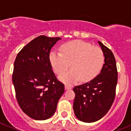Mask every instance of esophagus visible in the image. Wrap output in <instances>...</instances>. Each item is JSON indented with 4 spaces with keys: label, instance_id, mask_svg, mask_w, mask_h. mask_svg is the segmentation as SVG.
Wrapping results in <instances>:
<instances>
[{
    "label": "esophagus",
    "instance_id": "34e87169",
    "mask_svg": "<svg viewBox=\"0 0 131 131\" xmlns=\"http://www.w3.org/2000/svg\"><path fill=\"white\" fill-rule=\"evenodd\" d=\"M64 88H65V90H70V89H72L71 86H69V85H65Z\"/></svg>",
    "mask_w": 131,
    "mask_h": 131
}]
</instances>
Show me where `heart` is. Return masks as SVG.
<instances>
[{
    "label": "heart",
    "mask_w": 131,
    "mask_h": 131,
    "mask_svg": "<svg viewBox=\"0 0 131 131\" xmlns=\"http://www.w3.org/2000/svg\"><path fill=\"white\" fill-rule=\"evenodd\" d=\"M61 53L50 52L49 60L56 74H61L69 67L72 69L59 76L66 84H74L79 80L87 82L96 78L105 62L104 53L97 46H92L81 40H74L62 45Z\"/></svg>",
    "instance_id": "heart-1"
}]
</instances>
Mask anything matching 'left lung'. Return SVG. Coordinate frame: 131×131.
<instances>
[{
  "mask_svg": "<svg viewBox=\"0 0 131 131\" xmlns=\"http://www.w3.org/2000/svg\"><path fill=\"white\" fill-rule=\"evenodd\" d=\"M105 56L101 72L94 79L73 89L75 115L83 122H94L104 116L111 108L116 96L118 82L116 63L109 48L98 41Z\"/></svg>",
  "mask_w": 131,
  "mask_h": 131,
  "instance_id": "1",
  "label": "left lung"
}]
</instances>
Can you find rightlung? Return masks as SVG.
Returning a JSON list of instances; mask_svg holds the SVG:
<instances>
[{"instance_id":"right-lung-1","label":"right lung","mask_w":131,"mask_h":131,"mask_svg":"<svg viewBox=\"0 0 131 131\" xmlns=\"http://www.w3.org/2000/svg\"><path fill=\"white\" fill-rule=\"evenodd\" d=\"M60 39L40 35L26 45L15 60L12 81L16 98L22 111L36 120L53 115L64 92L49 60L50 50Z\"/></svg>"}]
</instances>
